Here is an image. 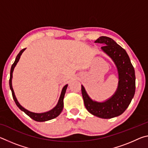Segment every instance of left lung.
<instances>
[{
    "label": "left lung",
    "mask_w": 148,
    "mask_h": 148,
    "mask_svg": "<svg viewBox=\"0 0 148 148\" xmlns=\"http://www.w3.org/2000/svg\"><path fill=\"white\" fill-rule=\"evenodd\" d=\"M102 44L101 49L116 64L118 72V86L115 93L106 101L100 102L90 98L82 86L84 104L89 113L100 118L110 119L119 116L127 108L135 92V72L128 54L113 39L101 36L95 42Z\"/></svg>",
    "instance_id": "8db88e82"
}]
</instances>
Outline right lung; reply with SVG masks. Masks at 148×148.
Wrapping results in <instances>:
<instances>
[{
    "label": "right lung",
    "instance_id": "1",
    "mask_svg": "<svg viewBox=\"0 0 148 148\" xmlns=\"http://www.w3.org/2000/svg\"><path fill=\"white\" fill-rule=\"evenodd\" d=\"M26 48L23 49L21 51H19V53L17 55L16 60H15L13 64L12 65L11 70H10V80H9V84H10V88L12 93V97H13V99L14 100L15 102H16V105L19 108L22 110V111L24 112L27 116H29L31 118L34 119V121H39V122H43V121H49V120H51L52 119H54L57 117L61 113L62 109H63V99L64 97L65 92H66V90L67 89V87H68V84L65 85L63 87V88L62 89L61 95H60L59 101L57 102V104L56 106H55L53 109L49 110L48 112H44V113H34V112H30L29 110L25 108L23 106H21V104L19 103V102L17 101V100L16 97V95H15L13 87H12V74H13L14 69L15 66H16L17 62H18L19 60L20 59V57H21V54L23 53V52L25 50Z\"/></svg>",
    "mask_w": 148,
    "mask_h": 148
}]
</instances>
